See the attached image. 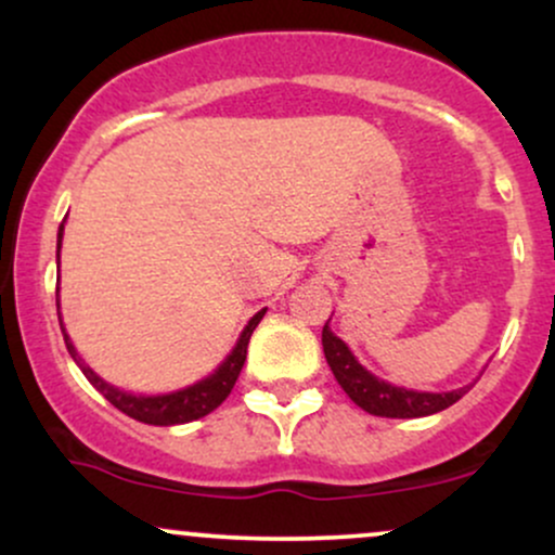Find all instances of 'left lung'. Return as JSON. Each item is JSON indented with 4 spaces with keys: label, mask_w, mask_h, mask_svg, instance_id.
Here are the masks:
<instances>
[{
    "label": "left lung",
    "mask_w": 555,
    "mask_h": 555,
    "mask_svg": "<svg viewBox=\"0 0 555 555\" xmlns=\"http://www.w3.org/2000/svg\"><path fill=\"white\" fill-rule=\"evenodd\" d=\"M323 352L334 371V378L339 380V386L347 391V397L354 404L362 406L365 412H371L375 417H425L433 412H441L446 406H451L454 401H460L467 388H456V391L446 393H430V391H410V388H399L378 380L371 375L358 360L352 358V352L347 349L339 336L331 334L328 321L323 326Z\"/></svg>",
    "instance_id": "obj_1"
}]
</instances>
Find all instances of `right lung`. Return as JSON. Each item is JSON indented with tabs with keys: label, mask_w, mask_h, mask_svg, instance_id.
Segmentation results:
<instances>
[{
	"label": "right lung",
	"mask_w": 555,
	"mask_h": 555,
	"mask_svg": "<svg viewBox=\"0 0 555 555\" xmlns=\"http://www.w3.org/2000/svg\"><path fill=\"white\" fill-rule=\"evenodd\" d=\"M60 242H62V227H60V234H56V258H60ZM56 310H60V299H56ZM263 315H266V310H260V313L250 318V323H247L245 331H242L237 347L232 349V354H229V358L221 362L219 371H216L214 375L197 380L195 386L182 388V391L162 393V397H132V393L119 391V388H114V386L106 384V380H101L99 375H95L91 367L82 362L80 354L75 352L73 341H69L65 328H62V334H65L67 352L73 354L75 362H78L82 375H86V378L91 380V384L99 388L101 393H104L106 401H112V404L117 406L119 412H125L127 417L138 420V423L182 425V423H190V420L206 417L208 412H214L216 406H219L221 401H224L229 393H232V388L240 378L242 365H245L247 341H250L253 331H256V326H258L260 318H263Z\"/></svg>",
	"instance_id": "right-lung-1"
}]
</instances>
